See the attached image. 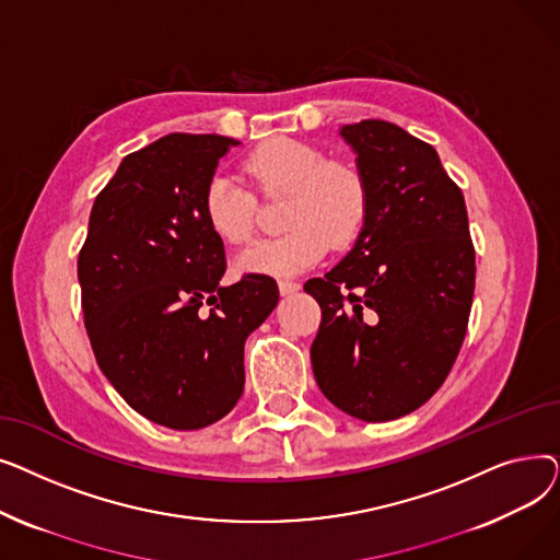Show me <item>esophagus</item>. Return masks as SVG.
<instances>
[{
  "label": "esophagus",
  "instance_id": "esophagus-1",
  "mask_svg": "<svg viewBox=\"0 0 560 560\" xmlns=\"http://www.w3.org/2000/svg\"><path fill=\"white\" fill-rule=\"evenodd\" d=\"M302 285L298 281H288V279H281L279 281V292L285 298V295H295V292L300 290Z\"/></svg>",
  "mask_w": 560,
  "mask_h": 560
}]
</instances>
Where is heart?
I'll list each match as a JSON object with an SVG mask.
<instances>
[{
  "label": "heart",
  "mask_w": 560,
  "mask_h": 560,
  "mask_svg": "<svg viewBox=\"0 0 560 560\" xmlns=\"http://www.w3.org/2000/svg\"><path fill=\"white\" fill-rule=\"evenodd\" d=\"M243 172L262 197L285 195L281 222L288 229L238 258L249 275L292 277L325 258L329 247L354 245L370 218V188L363 172L329 159L306 140L277 136L262 140L243 161ZM201 215L215 238L247 245L256 233V199L231 176L218 172L203 186Z\"/></svg>",
  "instance_id": "heart-1"
}]
</instances>
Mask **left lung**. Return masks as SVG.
Instances as JSON below:
<instances>
[{
    "label": "left lung",
    "instance_id": "8db88e82",
    "mask_svg": "<svg viewBox=\"0 0 560 560\" xmlns=\"http://www.w3.org/2000/svg\"><path fill=\"white\" fill-rule=\"evenodd\" d=\"M340 136L359 154L370 218L354 249L304 285L322 308L311 363L331 404L388 422L445 384L472 308L475 245L463 192L429 142L386 120Z\"/></svg>",
    "mask_w": 560,
    "mask_h": 560
}]
</instances>
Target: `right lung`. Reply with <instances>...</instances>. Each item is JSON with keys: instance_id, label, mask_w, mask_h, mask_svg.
Masks as SVG:
<instances>
[{"instance_id": "obj_1", "label": "right lung", "mask_w": 560, "mask_h": 560, "mask_svg": "<svg viewBox=\"0 0 560 560\" xmlns=\"http://www.w3.org/2000/svg\"><path fill=\"white\" fill-rule=\"evenodd\" d=\"M238 140L170 133L125 156L97 195L79 252L83 325L100 370L147 420L176 431L224 418L243 395V349L279 288L222 285L224 245L201 192Z\"/></svg>"}]
</instances>
